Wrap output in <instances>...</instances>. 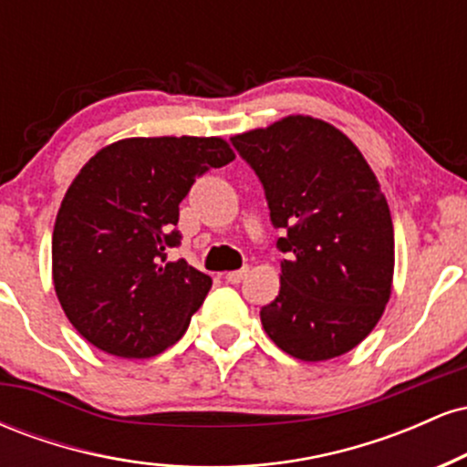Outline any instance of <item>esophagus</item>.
Instances as JSON below:
<instances>
[{
  "label": "esophagus",
  "mask_w": 467,
  "mask_h": 467,
  "mask_svg": "<svg viewBox=\"0 0 467 467\" xmlns=\"http://www.w3.org/2000/svg\"><path fill=\"white\" fill-rule=\"evenodd\" d=\"M248 275V270L245 267H241V270H233V272H226V281L233 283V285H237V283L244 281V276Z\"/></svg>",
  "instance_id": "34e87169"
}]
</instances>
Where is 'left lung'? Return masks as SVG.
<instances>
[{
  "label": "left lung",
  "instance_id": "1",
  "mask_svg": "<svg viewBox=\"0 0 467 467\" xmlns=\"http://www.w3.org/2000/svg\"><path fill=\"white\" fill-rule=\"evenodd\" d=\"M230 140L264 184L285 254L278 296L261 307L265 334L305 362L351 351L382 318L393 285V219L371 166L312 116Z\"/></svg>",
  "mask_w": 467,
  "mask_h": 467
}]
</instances>
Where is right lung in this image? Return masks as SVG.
Returning a JSON list of instances; mask_svg holds the SVG:
<instances>
[{
  "mask_svg": "<svg viewBox=\"0 0 467 467\" xmlns=\"http://www.w3.org/2000/svg\"><path fill=\"white\" fill-rule=\"evenodd\" d=\"M222 138H127L80 169L52 233V278L74 329L118 358H153L184 336L213 278L184 259L180 202L233 162Z\"/></svg>",
  "mask_w": 467,
  "mask_h": 467,
  "instance_id": "1",
  "label": "right lung"
}]
</instances>
